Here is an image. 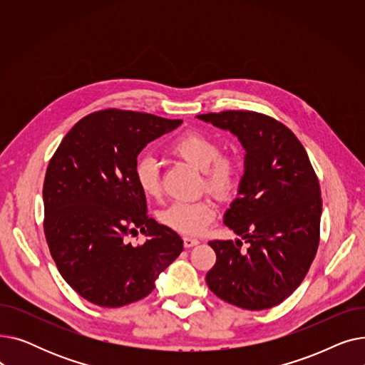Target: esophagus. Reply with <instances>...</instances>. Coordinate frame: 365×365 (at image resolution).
Segmentation results:
<instances>
[{
  "mask_svg": "<svg viewBox=\"0 0 365 365\" xmlns=\"http://www.w3.org/2000/svg\"><path fill=\"white\" fill-rule=\"evenodd\" d=\"M200 241L197 240V238H192V237H185L183 238V244H185V247H194V245H197Z\"/></svg>",
  "mask_w": 365,
  "mask_h": 365,
  "instance_id": "1",
  "label": "esophagus"
}]
</instances>
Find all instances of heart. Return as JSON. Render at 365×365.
Segmentation results:
<instances>
[{
  "instance_id": "b5f03b06",
  "label": "heart",
  "mask_w": 365,
  "mask_h": 365,
  "mask_svg": "<svg viewBox=\"0 0 365 365\" xmlns=\"http://www.w3.org/2000/svg\"><path fill=\"white\" fill-rule=\"evenodd\" d=\"M175 157L201 170L204 186L219 198L234 194L240 183L241 167L231 155H222L220 145L200 131H189L176 138L168 146ZM134 178L142 192L149 198L163 194L160 165L150 155H142L134 165ZM217 215V205L212 198L195 201H176L160 213V220L173 231L183 235L204 232Z\"/></svg>"
}]
</instances>
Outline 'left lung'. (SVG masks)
I'll return each instance as SVG.
<instances>
[{
    "instance_id": "1",
    "label": "left lung",
    "mask_w": 365,
    "mask_h": 365,
    "mask_svg": "<svg viewBox=\"0 0 365 365\" xmlns=\"http://www.w3.org/2000/svg\"><path fill=\"white\" fill-rule=\"evenodd\" d=\"M197 118L229 130L245 149L238 197L223 216L242 241H210L216 263L208 289L248 311L269 309L308 274L319 244V182L300 140L282 123L253 110L202 113Z\"/></svg>"
}]
</instances>
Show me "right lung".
<instances>
[{
  "instance_id": "1",
  "label": "right lung",
  "mask_w": 365,
  "mask_h": 365,
  "mask_svg": "<svg viewBox=\"0 0 365 365\" xmlns=\"http://www.w3.org/2000/svg\"><path fill=\"white\" fill-rule=\"evenodd\" d=\"M182 120L105 109L76 123L48 163L44 234L63 279L102 308L138 302L183 252L182 238L148 216L134 165L140 150ZM139 230L142 246L128 242Z\"/></svg>"
}]
</instances>
